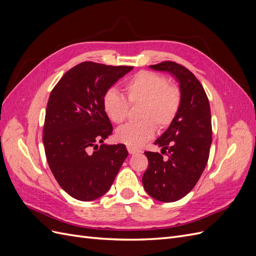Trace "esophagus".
<instances>
[{
    "instance_id": "34e87169",
    "label": "esophagus",
    "mask_w": 256,
    "mask_h": 256,
    "mask_svg": "<svg viewBox=\"0 0 256 256\" xmlns=\"http://www.w3.org/2000/svg\"><path fill=\"white\" fill-rule=\"evenodd\" d=\"M127 150H128V152H129V154H134L141 152V150H140L134 148V147H131V146H128V147H127Z\"/></svg>"
}]
</instances>
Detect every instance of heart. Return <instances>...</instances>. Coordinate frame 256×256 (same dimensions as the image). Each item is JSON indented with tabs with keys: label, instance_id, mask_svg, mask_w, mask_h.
<instances>
[{
	"label": "heart",
	"instance_id": "obj_1",
	"mask_svg": "<svg viewBox=\"0 0 256 256\" xmlns=\"http://www.w3.org/2000/svg\"><path fill=\"white\" fill-rule=\"evenodd\" d=\"M125 92L128 102L142 104L141 122H131L115 131L118 142L131 147H140L154 136L158 125L166 128L173 122L180 106V92L170 85L166 78L152 72H140L126 84ZM118 90H108L102 97V108L109 120L120 124L127 118L129 104Z\"/></svg>",
	"mask_w": 256,
	"mask_h": 256
}]
</instances>
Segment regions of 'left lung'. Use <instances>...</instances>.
Returning <instances> with one entry per match:
<instances>
[{
  "label": "left lung",
  "instance_id": "obj_1",
  "mask_svg": "<svg viewBox=\"0 0 256 256\" xmlns=\"http://www.w3.org/2000/svg\"><path fill=\"white\" fill-rule=\"evenodd\" d=\"M171 74L178 83L180 106L173 122L154 144L166 152H145L148 168L142 177L147 194L160 202L182 198L194 188L207 164L212 145V114L202 84L187 68L174 62L150 66Z\"/></svg>",
  "mask_w": 256,
  "mask_h": 256
}]
</instances>
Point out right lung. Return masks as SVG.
Listing matches in <instances>:
<instances>
[{
	"mask_svg": "<svg viewBox=\"0 0 256 256\" xmlns=\"http://www.w3.org/2000/svg\"><path fill=\"white\" fill-rule=\"evenodd\" d=\"M132 69L84 62L51 92L42 138L46 157L62 189L76 200L90 202L106 194L128 156L124 144L104 143L113 127L102 97Z\"/></svg>",
	"mask_w": 256,
	"mask_h": 256,
	"instance_id": "1",
	"label": "right lung"
}]
</instances>
